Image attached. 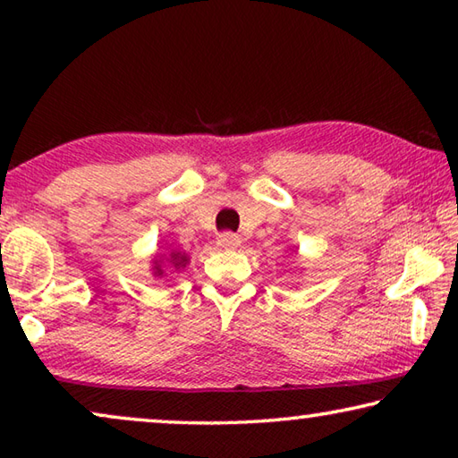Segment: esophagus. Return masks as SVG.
<instances>
[{
	"mask_svg": "<svg viewBox=\"0 0 458 458\" xmlns=\"http://www.w3.org/2000/svg\"><path fill=\"white\" fill-rule=\"evenodd\" d=\"M218 242L220 248H236L240 246V238L234 234V232H222V234H218Z\"/></svg>",
	"mask_w": 458,
	"mask_h": 458,
	"instance_id": "34e87169",
	"label": "esophagus"
}]
</instances>
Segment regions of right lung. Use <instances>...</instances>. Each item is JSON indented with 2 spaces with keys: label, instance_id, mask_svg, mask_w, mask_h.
Listing matches in <instances>:
<instances>
[{
  "label": "right lung",
  "instance_id": "add662e5",
  "mask_svg": "<svg viewBox=\"0 0 458 458\" xmlns=\"http://www.w3.org/2000/svg\"><path fill=\"white\" fill-rule=\"evenodd\" d=\"M167 260L172 262L175 268H183L185 262H188V257H185V254H182V252H172V254H169ZM155 275H164V270H161L159 262H155Z\"/></svg>",
  "mask_w": 458,
  "mask_h": 458
}]
</instances>
